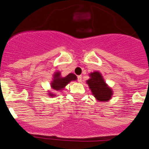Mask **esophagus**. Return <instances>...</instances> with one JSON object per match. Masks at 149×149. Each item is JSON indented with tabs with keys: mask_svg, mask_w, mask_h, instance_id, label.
Listing matches in <instances>:
<instances>
[{
	"mask_svg": "<svg viewBox=\"0 0 149 149\" xmlns=\"http://www.w3.org/2000/svg\"><path fill=\"white\" fill-rule=\"evenodd\" d=\"M77 79H78V82H82V76H81V75H79V76L77 77Z\"/></svg>",
	"mask_w": 149,
	"mask_h": 149,
	"instance_id": "1",
	"label": "esophagus"
}]
</instances>
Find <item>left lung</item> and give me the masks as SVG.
I'll return each mask as SVG.
<instances>
[{
  "label": "left lung",
  "instance_id": "8db88e82",
  "mask_svg": "<svg viewBox=\"0 0 149 149\" xmlns=\"http://www.w3.org/2000/svg\"><path fill=\"white\" fill-rule=\"evenodd\" d=\"M89 78L86 83L89 86L92 95L99 102H108L111 100L113 90L104 79L100 72L95 71L89 74Z\"/></svg>",
  "mask_w": 149,
  "mask_h": 149
}]
</instances>
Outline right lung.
Listing matches in <instances>:
<instances>
[{
    "mask_svg": "<svg viewBox=\"0 0 149 149\" xmlns=\"http://www.w3.org/2000/svg\"><path fill=\"white\" fill-rule=\"evenodd\" d=\"M77 77L73 73H70L67 76L62 77L61 72L56 71L52 74V79L50 82V87L54 92H62L65 87L72 81H76ZM51 92V90L47 91V95L50 97H56V93Z\"/></svg>",
    "mask_w": 149,
    "mask_h": 149,
    "instance_id": "right-lung-1",
    "label": "right lung"
}]
</instances>
